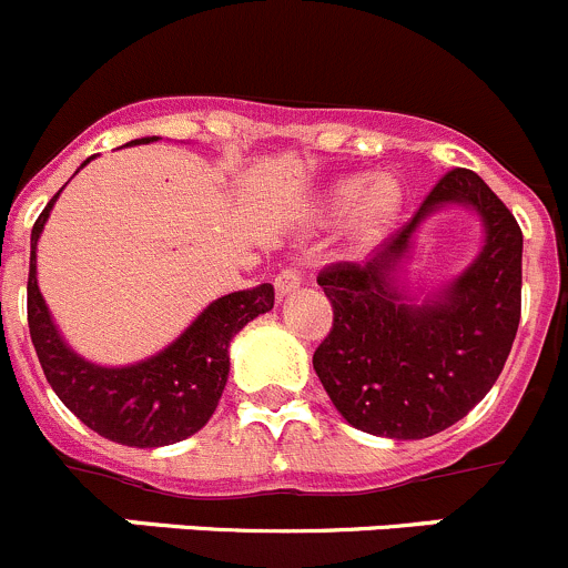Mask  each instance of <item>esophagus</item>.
I'll use <instances>...</instances> for the list:
<instances>
[{
    "mask_svg": "<svg viewBox=\"0 0 568 568\" xmlns=\"http://www.w3.org/2000/svg\"><path fill=\"white\" fill-rule=\"evenodd\" d=\"M276 295L278 297H286V295H292V292L295 290H301V284H303V278H301V271H297V267H286V271H282L276 276Z\"/></svg>",
    "mask_w": 568,
    "mask_h": 568,
    "instance_id": "esophagus-1",
    "label": "esophagus"
}]
</instances>
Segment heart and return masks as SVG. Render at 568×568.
<instances>
[{
  "instance_id": "1",
  "label": "heart",
  "mask_w": 568,
  "mask_h": 568,
  "mask_svg": "<svg viewBox=\"0 0 568 568\" xmlns=\"http://www.w3.org/2000/svg\"><path fill=\"white\" fill-rule=\"evenodd\" d=\"M400 182L389 173L378 176H345L328 190L325 206L331 215H345L353 210V223H356V237L362 243H375L389 232L392 223L397 221L403 210Z\"/></svg>"
}]
</instances>
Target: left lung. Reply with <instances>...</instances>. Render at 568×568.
<instances>
[{
    "label": "left lung",
    "mask_w": 568,
    "mask_h": 568,
    "mask_svg": "<svg viewBox=\"0 0 568 568\" xmlns=\"http://www.w3.org/2000/svg\"><path fill=\"white\" fill-rule=\"evenodd\" d=\"M447 203L475 209L487 243L462 277L414 298L402 262L418 223ZM317 284L334 325L312 364L336 412L364 434L425 439L467 417L503 373L521 314V229L475 171L453 168L373 260L323 267Z\"/></svg>",
    "instance_id": "left-lung-1"
}]
</instances>
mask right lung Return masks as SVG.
I'll return each instance as SVG.
<instances>
[{
	"mask_svg": "<svg viewBox=\"0 0 568 568\" xmlns=\"http://www.w3.org/2000/svg\"><path fill=\"white\" fill-rule=\"evenodd\" d=\"M140 138L126 145L151 143ZM91 160L82 162V168ZM54 193L38 215L30 237V278H27V323L43 375L54 395L88 428L126 447H165L199 434L215 414L229 378V345L234 334L260 314L271 312L273 286L232 292L212 301L165 351L126 367H101L71 351L60 336L47 301L38 290L36 248L49 221Z\"/></svg>",
	"mask_w": 568,
	"mask_h": 568,
	"instance_id": "right-lung-1",
	"label": "right lung"
}]
</instances>
